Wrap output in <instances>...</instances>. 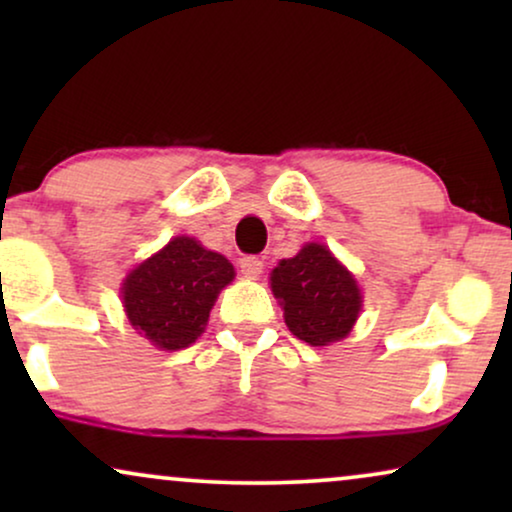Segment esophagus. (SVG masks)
Segmentation results:
<instances>
[{
    "instance_id": "esophagus-1",
    "label": "esophagus",
    "mask_w": 512,
    "mask_h": 512,
    "mask_svg": "<svg viewBox=\"0 0 512 512\" xmlns=\"http://www.w3.org/2000/svg\"><path fill=\"white\" fill-rule=\"evenodd\" d=\"M240 272L249 279H258L263 272V261L256 256H244L240 258Z\"/></svg>"
}]
</instances>
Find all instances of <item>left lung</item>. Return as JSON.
<instances>
[{"instance_id": "8db88e82", "label": "left lung", "mask_w": 512, "mask_h": 512, "mask_svg": "<svg viewBox=\"0 0 512 512\" xmlns=\"http://www.w3.org/2000/svg\"><path fill=\"white\" fill-rule=\"evenodd\" d=\"M270 286L289 331L312 347L347 338L359 319V284L324 244L307 242L296 256L279 261Z\"/></svg>"}]
</instances>
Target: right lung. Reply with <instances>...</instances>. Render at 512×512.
<instances>
[{
	"label": "right lung",
	"mask_w": 512,
	"mask_h": 512,
	"mask_svg": "<svg viewBox=\"0 0 512 512\" xmlns=\"http://www.w3.org/2000/svg\"><path fill=\"white\" fill-rule=\"evenodd\" d=\"M233 279L235 268L226 256L205 249L195 237H172L125 277V314L151 345L177 352L205 333L216 296Z\"/></svg>",
	"instance_id": "add662e5"
}]
</instances>
